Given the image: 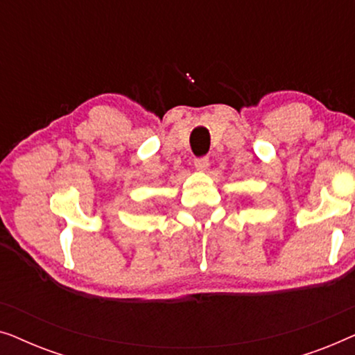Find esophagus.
Wrapping results in <instances>:
<instances>
[{
	"mask_svg": "<svg viewBox=\"0 0 355 355\" xmlns=\"http://www.w3.org/2000/svg\"><path fill=\"white\" fill-rule=\"evenodd\" d=\"M193 166H196V169H198V171H207L208 166H210V159H208V157L196 158L193 159Z\"/></svg>",
	"mask_w": 355,
	"mask_h": 355,
	"instance_id": "1",
	"label": "esophagus"
}]
</instances>
